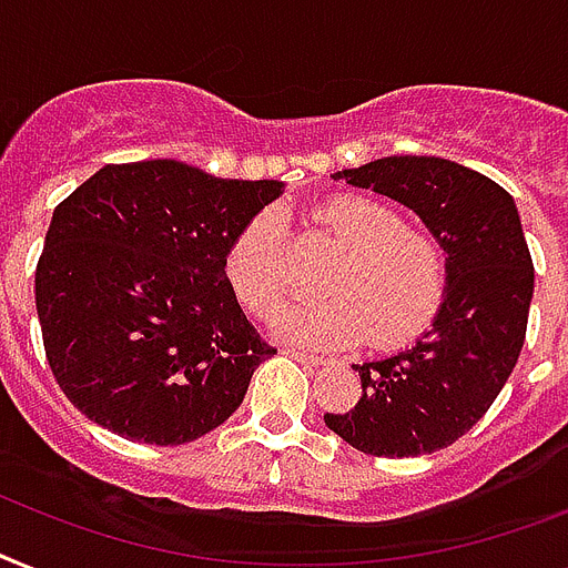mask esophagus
<instances>
[{"label": "esophagus", "mask_w": 568, "mask_h": 568, "mask_svg": "<svg viewBox=\"0 0 568 568\" xmlns=\"http://www.w3.org/2000/svg\"><path fill=\"white\" fill-rule=\"evenodd\" d=\"M285 356H292L294 362H303V364H315V367H317V364H326L324 358H321V356H308V353H300V349H285Z\"/></svg>", "instance_id": "esophagus-1"}]
</instances>
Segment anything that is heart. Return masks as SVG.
<instances>
[{
  "label": "heart",
  "mask_w": 568,
  "mask_h": 568,
  "mask_svg": "<svg viewBox=\"0 0 568 568\" xmlns=\"http://www.w3.org/2000/svg\"><path fill=\"white\" fill-rule=\"evenodd\" d=\"M315 227L338 244L341 260L326 271L324 300L288 308L276 332L303 347L332 349L364 341L396 349L432 324L446 288L440 244L405 224L396 206L367 195H338L312 212ZM233 292L253 315L271 317L294 292L292 239L283 215L262 210L227 253Z\"/></svg>",
  "instance_id": "heart-1"
}]
</instances>
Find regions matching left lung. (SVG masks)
Returning a JSON list of instances; mask_svg holds the SVG:
<instances>
[{"instance_id": "8db88e82", "label": "left lung", "mask_w": 568, "mask_h": 568, "mask_svg": "<svg viewBox=\"0 0 568 568\" xmlns=\"http://www.w3.org/2000/svg\"><path fill=\"white\" fill-rule=\"evenodd\" d=\"M412 206L444 244V306L405 353L353 364L362 399L326 426L373 458L446 449L487 414L523 353L534 262L514 197L440 156H385L335 174Z\"/></svg>"}]
</instances>
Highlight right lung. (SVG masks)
Wrapping results in <instances>:
<instances>
[{
  "label": "right lung",
  "mask_w": 568,
  "mask_h": 568,
  "mask_svg": "<svg viewBox=\"0 0 568 568\" xmlns=\"http://www.w3.org/2000/svg\"><path fill=\"white\" fill-rule=\"evenodd\" d=\"M276 180L178 160L113 163L54 206L34 274L45 362L78 412L136 444L180 446L242 405L276 353L227 280V253Z\"/></svg>",
  "instance_id": "add662e5"
}]
</instances>
